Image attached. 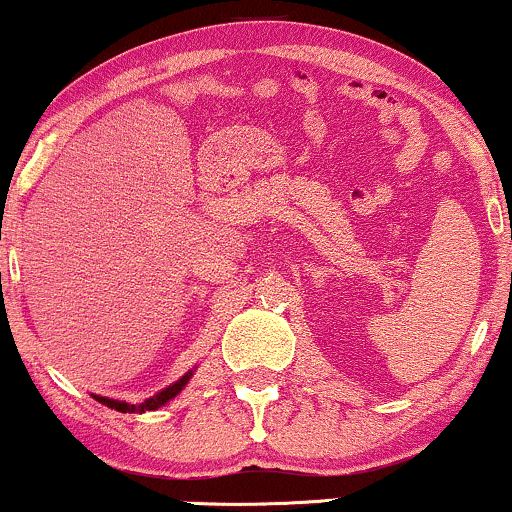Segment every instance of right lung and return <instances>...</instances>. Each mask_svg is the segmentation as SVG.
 <instances>
[{"label": "right lung", "mask_w": 512, "mask_h": 512, "mask_svg": "<svg viewBox=\"0 0 512 512\" xmlns=\"http://www.w3.org/2000/svg\"><path fill=\"white\" fill-rule=\"evenodd\" d=\"M189 378H191V373H186L184 378H179L177 383L174 385H170V387H165L163 392H158L155 394V397H151V399H146V401H141V404H127V401H118V399H106V397H99V394H94V399L96 401H101L103 406H108V409H115V411H120V413H144V411H155V409H160V406L163 404H167V401H170L172 397H177V394L184 390V385L189 383Z\"/></svg>", "instance_id": "right-lung-1"}]
</instances>
